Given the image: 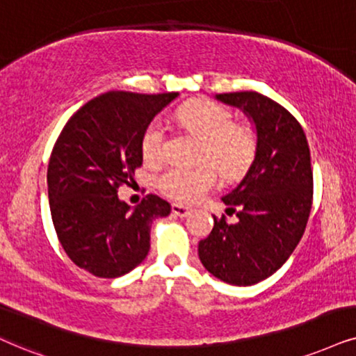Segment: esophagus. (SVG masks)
<instances>
[{
  "label": "esophagus",
  "mask_w": 356,
  "mask_h": 356,
  "mask_svg": "<svg viewBox=\"0 0 356 356\" xmlns=\"http://www.w3.org/2000/svg\"><path fill=\"white\" fill-rule=\"evenodd\" d=\"M172 213H174V215H177V217L186 218V217H188V215L192 213V210L188 209V207H184V205L174 204V205H172Z\"/></svg>",
  "instance_id": "esophagus-1"
}]
</instances>
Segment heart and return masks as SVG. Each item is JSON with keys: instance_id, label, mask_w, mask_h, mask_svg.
Here are the masks:
<instances>
[{"instance_id": "obj_1", "label": "heart", "mask_w": 356, "mask_h": 356, "mask_svg": "<svg viewBox=\"0 0 356 356\" xmlns=\"http://www.w3.org/2000/svg\"><path fill=\"white\" fill-rule=\"evenodd\" d=\"M187 131L202 139L199 161L193 168L170 165L157 177V187L169 199L193 204L217 182V168L225 179H236L250 168L256 151V138L246 124L233 123L230 110L210 100L187 103L177 111ZM146 161L159 163L165 151V129L159 121L146 126L141 136Z\"/></svg>"}]
</instances>
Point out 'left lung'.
<instances>
[{
	"mask_svg": "<svg viewBox=\"0 0 356 356\" xmlns=\"http://www.w3.org/2000/svg\"><path fill=\"white\" fill-rule=\"evenodd\" d=\"M254 121L256 154L243 181L223 197L236 223L213 217L199 243L207 271L233 286H253L277 271L296 250L312 209L314 177L302 126L258 92L220 93Z\"/></svg>",
	"mask_w": 356,
	"mask_h": 356,
	"instance_id": "left-lung-1",
	"label": "left lung"
}]
</instances>
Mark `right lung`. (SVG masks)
<instances>
[{
    "label": "right lung",
    "instance_id": "obj_1",
    "mask_svg": "<svg viewBox=\"0 0 356 356\" xmlns=\"http://www.w3.org/2000/svg\"><path fill=\"white\" fill-rule=\"evenodd\" d=\"M177 95L106 92L72 115L54 145L47 169L54 228L67 256L93 276L120 277L143 263L152 220L170 213L152 193L131 210L118 188L141 168L146 126Z\"/></svg>",
    "mask_w": 356,
    "mask_h": 356
}]
</instances>
